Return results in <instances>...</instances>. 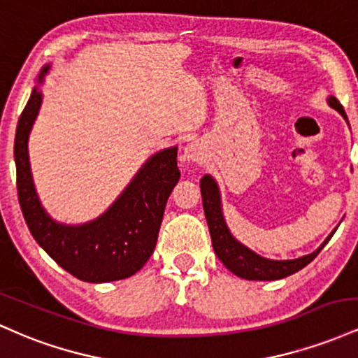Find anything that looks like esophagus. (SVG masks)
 <instances>
[{
    "mask_svg": "<svg viewBox=\"0 0 358 358\" xmlns=\"http://www.w3.org/2000/svg\"><path fill=\"white\" fill-rule=\"evenodd\" d=\"M185 158H187L188 162H192V163L202 162V159H203V146L200 145L199 141L188 143L187 148H185Z\"/></svg>",
    "mask_w": 358,
    "mask_h": 358,
    "instance_id": "esophagus-1",
    "label": "esophagus"
}]
</instances>
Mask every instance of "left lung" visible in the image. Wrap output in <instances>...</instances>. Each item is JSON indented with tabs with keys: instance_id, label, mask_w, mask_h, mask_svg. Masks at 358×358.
<instances>
[{
	"instance_id": "obj_1",
	"label": "left lung",
	"mask_w": 358,
	"mask_h": 358,
	"mask_svg": "<svg viewBox=\"0 0 358 358\" xmlns=\"http://www.w3.org/2000/svg\"><path fill=\"white\" fill-rule=\"evenodd\" d=\"M328 104L338 110L345 117V121H347V114H345L342 104H340L336 97L331 96L328 99ZM200 190H202L205 219H207L208 231H210L212 237V245L217 257L220 259L222 264L231 271V273L239 278L249 279V281H274V279H282L298 273L299 269L305 268V266L310 264L318 256L320 250L328 244V241L335 234V231L331 232L327 237V241L315 252L308 254V256L287 259V261H274V259L261 257L254 250L248 249L239 241H236V237L229 231L227 224L224 220V213H222L219 187H217L215 180L210 175H205L200 180Z\"/></svg>"
}]
</instances>
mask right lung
Listing matches in <instances>:
<instances>
[{"label": "right lung", "mask_w": 358, "mask_h": 358, "mask_svg": "<svg viewBox=\"0 0 358 358\" xmlns=\"http://www.w3.org/2000/svg\"><path fill=\"white\" fill-rule=\"evenodd\" d=\"M48 69L40 72L38 84ZM42 97V90L35 87L15 134L16 188L31 236L60 268L80 281L108 282L133 276L153 254L166 200L180 180L178 148L151 156L116 202L96 220L82 225L59 224L40 203L28 159V134Z\"/></svg>", "instance_id": "add662e5"}]
</instances>
